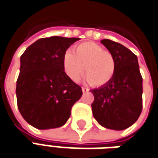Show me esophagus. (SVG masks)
I'll list each match as a JSON object with an SVG mask.
<instances>
[{
    "label": "esophagus",
    "instance_id": "esophagus-1",
    "mask_svg": "<svg viewBox=\"0 0 158 158\" xmlns=\"http://www.w3.org/2000/svg\"><path fill=\"white\" fill-rule=\"evenodd\" d=\"M81 90L83 93H87V92H89V89L88 88H86V87H81Z\"/></svg>",
    "mask_w": 158,
    "mask_h": 158
}]
</instances>
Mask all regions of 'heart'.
<instances>
[{
    "label": "heart",
    "instance_id": "obj_1",
    "mask_svg": "<svg viewBox=\"0 0 158 158\" xmlns=\"http://www.w3.org/2000/svg\"><path fill=\"white\" fill-rule=\"evenodd\" d=\"M63 68L67 77L77 81L82 72L84 80L95 87H102L112 80L116 70L115 60L111 53L93 42H84L68 50L63 57Z\"/></svg>",
    "mask_w": 158,
    "mask_h": 158
}]
</instances>
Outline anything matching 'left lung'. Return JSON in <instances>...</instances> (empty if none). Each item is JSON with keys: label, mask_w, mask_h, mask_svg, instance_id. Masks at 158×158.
<instances>
[{"label": "left lung", "mask_w": 158, "mask_h": 158, "mask_svg": "<svg viewBox=\"0 0 158 158\" xmlns=\"http://www.w3.org/2000/svg\"><path fill=\"white\" fill-rule=\"evenodd\" d=\"M101 43L115 60L116 70L112 80L91 90L93 117L100 125L122 131L136 121L142 110V77L137 56L129 49L112 40Z\"/></svg>", "instance_id": "8db88e82"}]
</instances>
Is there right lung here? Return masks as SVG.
Returning a JSON list of instances; mask_svg holds the SVG:
<instances>
[{
	"label": "right lung",
	"mask_w": 158,
	"mask_h": 158,
	"mask_svg": "<svg viewBox=\"0 0 158 158\" xmlns=\"http://www.w3.org/2000/svg\"><path fill=\"white\" fill-rule=\"evenodd\" d=\"M79 38L53 36L32 44L20 58L16 94L19 112L39 130L64 125L81 87L68 77L63 68L66 49Z\"/></svg>",
	"instance_id": "1"
}]
</instances>
